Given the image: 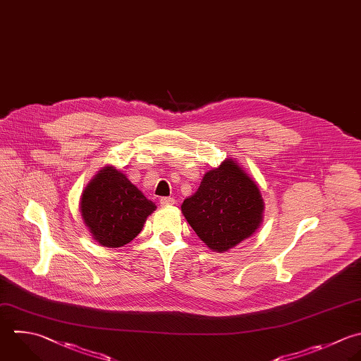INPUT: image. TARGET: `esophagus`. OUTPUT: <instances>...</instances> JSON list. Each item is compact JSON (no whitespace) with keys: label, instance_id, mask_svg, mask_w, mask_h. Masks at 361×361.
Segmentation results:
<instances>
[{"label":"esophagus","instance_id":"obj_1","mask_svg":"<svg viewBox=\"0 0 361 361\" xmlns=\"http://www.w3.org/2000/svg\"><path fill=\"white\" fill-rule=\"evenodd\" d=\"M159 203H161V206H172V204H175V199L171 196H165V197L159 199Z\"/></svg>","mask_w":361,"mask_h":361}]
</instances>
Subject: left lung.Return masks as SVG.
I'll return each mask as SVG.
<instances>
[{
	"mask_svg": "<svg viewBox=\"0 0 361 361\" xmlns=\"http://www.w3.org/2000/svg\"><path fill=\"white\" fill-rule=\"evenodd\" d=\"M264 200L257 183L233 159L209 171L182 213L199 238L223 252L248 238L262 221Z\"/></svg>",
	"mask_w": 361,
	"mask_h": 361,
	"instance_id": "1",
	"label": "left lung"
}]
</instances>
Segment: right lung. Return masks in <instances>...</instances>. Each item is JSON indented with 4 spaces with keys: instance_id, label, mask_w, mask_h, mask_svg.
Masks as SVG:
<instances>
[{
    "instance_id": "add662e5",
    "label": "right lung",
    "mask_w": 361,
    "mask_h": 361,
    "mask_svg": "<svg viewBox=\"0 0 361 361\" xmlns=\"http://www.w3.org/2000/svg\"><path fill=\"white\" fill-rule=\"evenodd\" d=\"M155 209V203L114 166L99 171L80 200L85 224L93 238L109 248L123 247L134 240Z\"/></svg>"
}]
</instances>
